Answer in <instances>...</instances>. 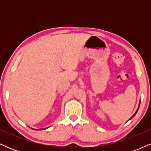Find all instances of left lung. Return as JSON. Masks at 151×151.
Segmentation results:
<instances>
[{
    "label": "left lung",
    "instance_id": "obj_1",
    "mask_svg": "<svg viewBox=\"0 0 151 151\" xmlns=\"http://www.w3.org/2000/svg\"><path fill=\"white\" fill-rule=\"evenodd\" d=\"M139 106H140V103H139V105H138V109H137V110H136V113H135L134 114H133V115L132 116H131V119H129V120H131V119H132V118H133V117H134L135 116V115H136V113H137V111H138V109H139Z\"/></svg>",
    "mask_w": 151,
    "mask_h": 151
}]
</instances>
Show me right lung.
I'll return each mask as SVG.
<instances>
[{"instance_id":"obj_1","label":"right lung","mask_w":151,"mask_h":151,"mask_svg":"<svg viewBox=\"0 0 151 151\" xmlns=\"http://www.w3.org/2000/svg\"><path fill=\"white\" fill-rule=\"evenodd\" d=\"M43 129H35V130H43Z\"/></svg>"}]
</instances>
